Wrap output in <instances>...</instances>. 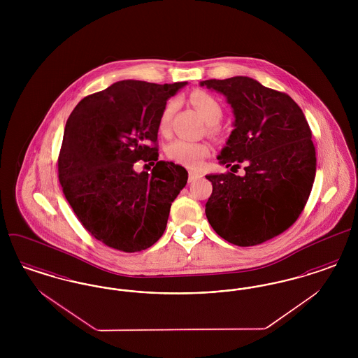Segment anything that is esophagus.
Masks as SVG:
<instances>
[{
  "instance_id": "obj_1",
  "label": "esophagus",
  "mask_w": 358,
  "mask_h": 358,
  "mask_svg": "<svg viewBox=\"0 0 358 358\" xmlns=\"http://www.w3.org/2000/svg\"><path fill=\"white\" fill-rule=\"evenodd\" d=\"M201 177V174L200 173H197V171H189V182H192V181H196L197 178H200Z\"/></svg>"
}]
</instances>
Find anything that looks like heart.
I'll use <instances>...</instances> for the list:
<instances>
[{"instance_id": "heart-1", "label": "heart", "mask_w": 358, "mask_h": 358, "mask_svg": "<svg viewBox=\"0 0 358 358\" xmlns=\"http://www.w3.org/2000/svg\"><path fill=\"white\" fill-rule=\"evenodd\" d=\"M190 102L196 107L199 114L203 117V120L208 124L210 126L217 124L222 120V104L210 94L204 91H194L190 95ZM174 107H176L174 101H169L161 111L158 126L162 133H166L169 129ZM209 153H210V149L204 142H190L185 139H176L166 148V154L171 161L192 169L200 168Z\"/></svg>"}]
</instances>
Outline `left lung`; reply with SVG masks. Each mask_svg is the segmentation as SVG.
<instances>
[{
  "label": "left lung",
  "mask_w": 358,
  "mask_h": 358,
  "mask_svg": "<svg viewBox=\"0 0 358 358\" xmlns=\"http://www.w3.org/2000/svg\"><path fill=\"white\" fill-rule=\"evenodd\" d=\"M234 111V130L217 159L228 173L205 176L212 194L205 215L224 240L250 247L289 228L310 196L315 178V148L301 107L287 94L248 76L204 80ZM246 173L238 176V164Z\"/></svg>",
  "instance_id": "obj_1"
}]
</instances>
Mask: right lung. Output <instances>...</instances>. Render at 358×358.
Here are the masks:
<instances>
[{"mask_svg": "<svg viewBox=\"0 0 358 358\" xmlns=\"http://www.w3.org/2000/svg\"><path fill=\"white\" fill-rule=\"evenodd\" d=\"M187 85L120 80L85 96L66 123L60 185L85 229L114 250L152 247L187 185V169L158 161L155 145L162 108ZM136 160L154 164L152 173L134 171Z\"/></svg>", "mask_w": 358, "mask_h": 358, "instance_id": "right-lung-1", "label": "right lung"}]
</instances>
